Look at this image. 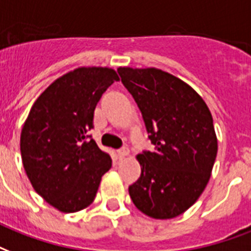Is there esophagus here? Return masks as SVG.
<instances>
[{
  "instance_id": "34e87169",
  "label": "esophagus",
  "mask_w": 251,
  "mask_h": 251,
  "mask_svg": "<svg viewBox=\"0 0 251 251\" xmlns=\"http://www.w3.org/2000/svg\"><path fill=\"white\" fill-rule=\"evenodd\" d=\"M118 156H119V158H124V157L129 156V149L128 148H122V149L118 151Z\"/></svg>"
}]
</instances>
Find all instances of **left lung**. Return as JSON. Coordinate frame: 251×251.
<instances>
[{
  "mask_svg": "<svg viewBox=\"0 0 251 251\" xmlns=\"http://www.w3.org/2000/svg\"><path fill=\"white\" fill-rule=\"evenodd\" d=\"M139 106L154 152L137 154L141 176L128 191L153 219L186 212L204 191L217 154L212 114L203 98L176 75L157 68H118Z\"/></svg>",
  "mask_w": 251,
  "mask_h": 251,
  "instance_id": "left-lung-1",
  "label": "left lung"
}]
</instances>
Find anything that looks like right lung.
Returning a JSON list of instances; mask_svg holds the SVG:
<instances>
[{"mask_svg":"<svg viewBox=\"0 0 251 251\" xmlns=\"http://www.w3.org/2000/svg\"><path fill=\"white\" fill-rule=\"evenodd\" d=\"M119 75L107 67L65 73L39 95L21 133V154L32 187L60 212H78L94 201L111 158L86 132L94 110Z\"/></svg>","mask_w":251,"mask_h":251,"instance_id":"obj_1","label":"right lung"}]
</instances>
